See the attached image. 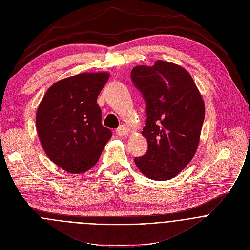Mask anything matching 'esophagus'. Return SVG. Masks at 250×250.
I'll use <instances>...</instances> for the list:
<instances>
[{"label": "esophagus", "mask_w": 250, "mask_h": 250, "mask_svg": "<svg viewBox=\"0 0 250 250\" xmlns=\"http://www.w3.org/2000/svg\"><path fill=\"white\" fill-rule=\"evenodd\" d=\"M116 133H117L118 135H120V136H125V135H128L129 130H128L125 126L121 125V126H119V127L116 129Z\"/></svg>", "instance_id": "esophagus-1"}]
</instances>
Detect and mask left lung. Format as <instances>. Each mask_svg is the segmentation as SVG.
Instances as JSON below:
<instances>
[{
    "mask_svg": "<svg viewBox=\"0 0 250 250\" xmlns=\"http://www.w3.org/2000/svg\"><path fill=\"white\" fill-rule=\"evenodd\" d=\"M131 80L142 93L146 116L142 135L147 151L135 164L148 178L170 179L196 153L205 118L202 96L185 69L162 60L135 67Z\"/></svg>",
    "mask_w": 250,
    "mask_h": 250,
    "instance_id": "1",
    "label": "left lung"
}]
</instances>
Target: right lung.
<instances>
[{"instance_id":"right-lung-1","label":"right lung","mask_w":250,"mask_h":250,"mask_svg":"<svg viewBox=\"0 0 250 250\" xmlns=\"http://www.w3.org/2000/svg\"><path fill=\"white\" fill-rule=\"evenodd\" d=\"M107 73H83L55 83L36 113V129L44 152L70 173H82L98 161L111 130L102 124L98 94Z\"/></svg>"}]
</instances>
